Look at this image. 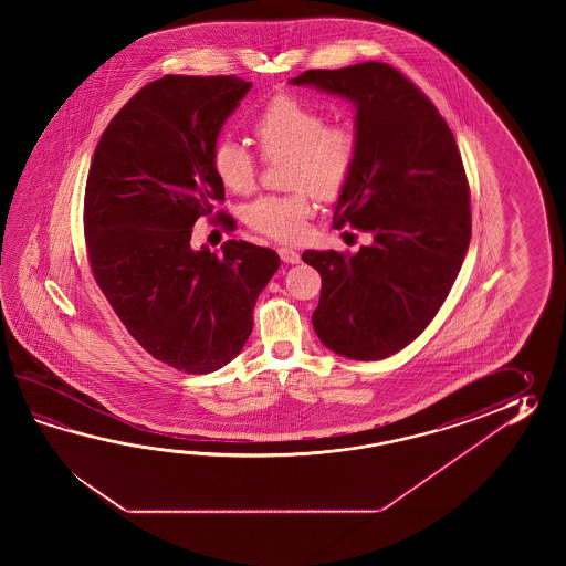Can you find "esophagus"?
Here are the masks:
<instances>
[{
	"label": "esophagus",
	"instance_id": "obj_1",
	"mask_svg": "<svg viewBox=\"0 0 566 566\" xmlns=\"http://www.w3.org/2000/svg\"><path fill=\"white\" fill-rule=\"evenodd\" d=\"M279 256H281V261L287 263V265H297L301 261L300 253L293 251V249H287V247H281V249H279Z\"/></svg>",
	"mask_w": 566,
	"mask_h": 566
}]
</instances>
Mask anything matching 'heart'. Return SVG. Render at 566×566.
Segmentation results:
<instances>
[{"label": "heart", "instance_id": "1", "mask_svg": "<svg viewBox=\"0 0 566 566\" xmlns=\"http://www.w3.org/2000/svg\"><path fill=\"white\" fill-rule=\"evenodd\" d=\"M324 111L293 95L273 96L254 117V142L266 161H283V184L295 188L285 196H265L249 206L251 229L275 241H297L313 214V193L334 200L348 186L358 159V137L348 123H325ZM210 166L218 181L234 193L256 186L253 154L232 139L212 147Z\"/></svg>", "mask_w": 566, "mask_h": 566}]
</instances>
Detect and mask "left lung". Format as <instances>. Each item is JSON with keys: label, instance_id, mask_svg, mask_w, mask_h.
I'll return each mask as SVG.
<instances>
[{"label": "left lung", "instance_id": "left-lung-1", "mask_svg": "<svg viewBox=\"0 0 566 566\" xmlns=\"http://www.w3.org/2000/svg\"><path fill=\"white\" fill-rule=\"evenodd\" d=\"M291 85L356 107L358 159L334 227L368 232L356 254L305 251L322 275L313 329L352 360H382L431 324L471 239L470 184L455 137L429 96L385 62L305 71Z\"/></svg>", "mask_w": 566, "mask_h": 566}]
</instances>
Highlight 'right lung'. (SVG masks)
I'll return each mask as SVG.
<instances>
[{
    "label": "right lung",
    "instance_id": "obj_1",
    "mask_svg": "<svg viewBox=\"0 0 566 566\" xmlns=\"http://www.w3.org/2000/svg\"><path fill=\"white\" fill-rule=\"evenodd\" d=\"M251 83L166 74L108 123L85 190L86 254L96 285L156 360L214 373L241 354L275 251L229 241L190 247L196 220L224 200L210 154Z\"/></svg>",
    "mask_w": 566,
    "mask_h": 566
}]
</instances>
